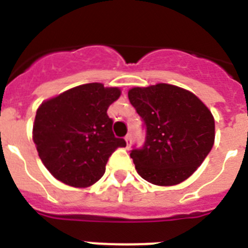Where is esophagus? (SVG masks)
<instances>
[{
  "mask_svg": "<svg viewBox=\"0 0 248 248\" xmlns=\"http://www.w3.org/2000/svg\"><path fill=\"white\" fill-rule=\"evenodd\" d=\"M125 141H126V146H130V143H131V134H128L125 137Z\"/></svg>",
  "mask_w": 248,
  "mask_h": 248,
  "instance_id": "obj_1",
  "label": "esophagus"
}]
</instances>
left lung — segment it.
Listing matches in <instances>:
<instances>
[{
    "mask_svg": "<svg viewBox=\"0 0 248 248\" xmlns=\"http://www.w3.org/2000/svg\"><path fill=\"white\" fill-rule=\"evenodd\" d=\"M128 97L145 129L143 146L130 151L138 174L154 185L183 183L214 145L211 111L191 92L165 83L133 88Z\"/></svg>",
    "mask_w": 248,
    "mask_h": 248,
    "instance_id": "left-lung-1",
    "label": "left lung"
}]
</instances>
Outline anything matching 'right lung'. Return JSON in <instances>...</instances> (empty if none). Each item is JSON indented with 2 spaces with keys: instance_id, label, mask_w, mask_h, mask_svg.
<instances>
[{
  "instance_id": "1",
  "label": "right lung",
  "mask_w": 248,
  "mask_h": 248,
  "mask_svg": "<svg viewBox=\"0 0 248 248\" xmlns=\"http://www.w3.org/2000/svg\"><path fill=\"white\" fill-rule=\"evenodd\" d=\"M118 88L89 83L42 103L36 114L33 141L46 168L59 181L74 187L97 183L108 159L125 140L115 138L109 105Z\"/></svg>"
}]
</instances>
